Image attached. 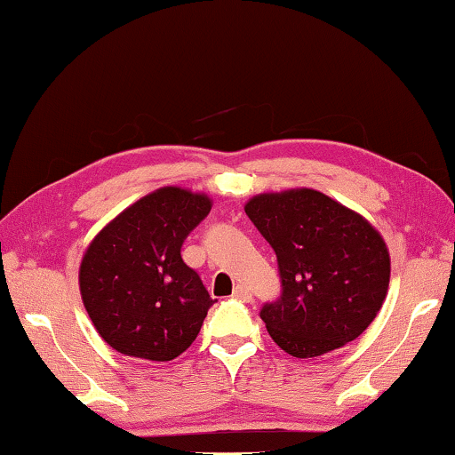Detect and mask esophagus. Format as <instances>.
Returning <instances> with one entry per match:
<instances>
[{
    "mask_svg": "<svg viewBox=\"0 0 455 455\" xmlns=\"http://www.w3.org/2000/svg\"><path fill=\"white\" fill-rule=\"evenodd\" d=\"M234 298L240 299V301H251V291L248 285H235L234 288Z\"/></svg>",
    "mask_w": 455,
    "mask_h": 455,
    "instance_id": "1",
    "label": "esophagus"
}]
</instances>
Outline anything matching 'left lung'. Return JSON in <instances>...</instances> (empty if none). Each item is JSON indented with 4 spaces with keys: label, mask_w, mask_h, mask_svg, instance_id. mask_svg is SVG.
<instances>
[{
    "label": "left lung",
    "mask_w": 455,
    "mask_h": 455,
    "mask_svg": "<svg viewBox=\"0 0 455 455\" xmlns=\"http://www.w3.org/2000/svg\"><path fill=\"white\" fill-rule=\"evenodd\" d=\"M245 213L277 256L282 296L261 309L293 357H317L362 336L384 306L389 251L371 223L317 189L253 196Z\"/></svg>",
    "instance_id": "obj_1"
}]
</instances>
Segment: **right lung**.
<instances>
[{"label":"right lung","instance_id":"right-lung-1","mask_svg":"<svg viewBox=\"0 0 455 455\" xmlns=\"http://www.w3.org/2000/svg\"><path fill=\"white\" fill-rule=\"evenodd\" d=\"M212 210L207 194L159 188L117 213L79 264V291L101 339L116 352L170 362L197 338L213 306L181 243Z\"/></svg>","mask_w":455,"mask_h":455}]
</instances>
